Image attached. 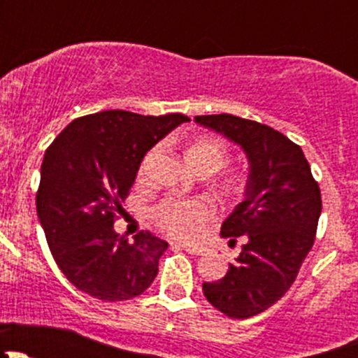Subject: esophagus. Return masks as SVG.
<instances>
[{
    "label": "esophagus",
    "mask_w": 358,
    "mask_h": 358,
    "mask_svg": "<svg viewBox=\"0 0 358 358\" xmlns=\"http://www.w3.org/2000/svg\"><path fill=\"white\" fill-rule=\"evenodd\" d=\"M171 246H176V244H171ZM180 248H182L183 251L189 252V255H194V256H201V255H204V252H206V249H204V248L187 246V244H180Z\"/></svg>",
    "instance_id": "esophagus-1"
}]
</instances>
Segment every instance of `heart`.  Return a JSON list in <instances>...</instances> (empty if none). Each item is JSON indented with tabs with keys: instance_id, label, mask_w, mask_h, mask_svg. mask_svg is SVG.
Returning a JSON list of instances; mask_svg holds the SVG:
<instances>
[{
	"instance_id": "obj_1",
	"label": "heart",
	"mask_w": 358,
	"mask_h": 358,
	"mask_svg": "<svg viewBox=\"0 0 358 358\" xmlns=\"http://www.w3.org/2000/svg\"><path fill=\"white\" fill-rule=\"evenodd\" d=\"M154 152L143 161L140 173L145 171L147 162ZM187 161L202 175H211L220 171L229 162V150L225 143L211 135H201L190 142L187 147ZM246 187V178L239 173H229L218 183V190L225 197H237L243 194ZM215 218V208L206 199H169L161 201L152 209L154 223L168 234L173 239L196 241L208 227V223Z\"/></svg>"
}]
</instances>
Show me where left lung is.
I'll list each match as a JSON object with an SVG mask.
<instances>
[{
    "label": "left lung",
    "instance_id": "left-lung-1",
    "mask_svg": "<svg viewBox=\"0 0 358 358\" xmlns=\"http://www.w3.org/2000/svg\"><path fill=\"white\" fill-rule=\"evenodd\" d=\"M194 119L239 143L249 161L244 201L222 225L230 246L243 239V251L223 279L202 284L216 310L248 319L279 301L296 280L322 211L319 183L301 147L277 129L232 114Z\"/></svg>",
    "mask_w": 358,
    "mask_h": 358
}]
</instances>
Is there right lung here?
<instances>
[{"instance_id":"add662e5","label":"right lung","mask_w":358,"mask_h":358,"mask_svg":"<svg viewBox=\"0 0 358 358\" xmlns=\"http://www.w3.org/2000/svg\"><path fill=\"white\" fill-rule=\"evenodd\" d=\"M187 121L183 114L103 110L74 119L46 149L36 209L53 259L79 291L124 301L156 279L168 243L147 230L129 243L114 222L143 156Z\"/></svg>"}]
</instances>
